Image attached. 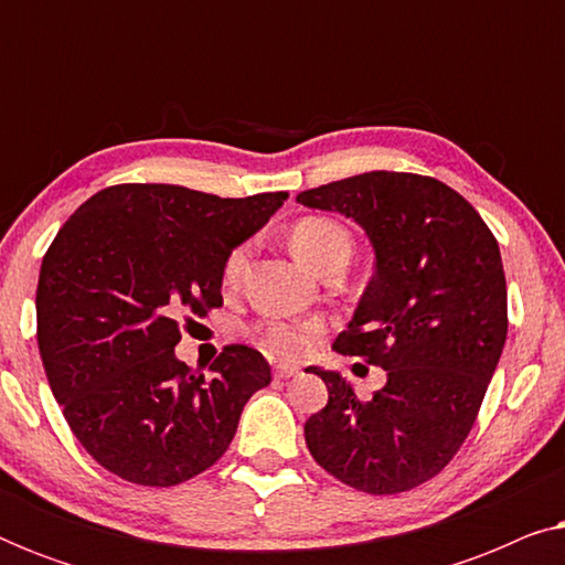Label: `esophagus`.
Returning a JSON list of instances; mask_svg holds the SVG:
<instances>
[{
	"label": "esophagus",
	"instance_id": "1",
	"mask_svg": "<svg viewBox=\"0 0 565 565\" xmlns=\"http://www.w3.org/2000/svg\"><path fill=\"white\" fill-rule=\"evenodd\" d=\"M298 365H292V362H280V365L275 367V377H292L298 375Z\"/></svg>",
	"mask_w": 565,
	"mask_h": 565
}]
</instances>
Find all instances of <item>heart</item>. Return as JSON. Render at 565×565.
Wrapping results in <instances>:
<instances>
[{
    "mask_svg": "<svg viewBox=\"0 0 565 565\" xmlns=\"http://www.w3.org/2000/svg\"><path fill=\"white\" fill-rule=\"evenodd\" d=\"M350 234L331 218H319V215H308L300 218L290 231V249L298 262H303L308 269H319L323 262L331 257L350 259ZM246 262H249V249L236 246L223 262V282L236 285L238 277L244 275ZM316 327L311 323H290V321H269L257 331V342L265 352L275 358H300L311 344Z\"/></svg>",
    "mask_w": 565,
    "mask_h": 565,
    "instance_id": "heart-1",
    "label": "heart"
}]
</instances>
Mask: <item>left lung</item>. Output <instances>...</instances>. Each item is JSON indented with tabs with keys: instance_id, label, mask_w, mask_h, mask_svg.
<instances>
[{
	"instance_id": "obj_1",
	"label": "left lung",
	"mask_w": 565,
	"mask_h": 565,
	"mask_svg": "<svg viewBox=\"0 0 565 565\" xmlns=\"http://www.w3.org/2000/svg\"><path fill=\"white\" fill-rule=\"evenodd\" d=\"M365 231L375 275L334 350L383 367L360 401L334 370L329 404L306 422L313 460L367 493H401L435 478L466 443L507 342L499 244L476 207L435 177L365 172L296 198Z\"/></svg>"
}]
</instances>
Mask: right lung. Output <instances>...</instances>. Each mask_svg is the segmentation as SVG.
Returning <instances> with one entry per match:
<instances>
[{
    "instance_id": "add662e5",
    "label": "right lung",
    "mask_w": 565,
    "mask_h": 565,
    "mask_svg": "<svg viewBox=\"0 0 565 565\" xmlns=\"http://www.w3.org/2000/svg\"><path fill=\"white\" fill-rule=\"evenodd\" d=\"M288 192L218 198L115 184L74 211L43 257L38 347L84 450L141 486H177L228 450L267 360L231 344L213 377L177 360L180 321L223 306V262Z\"/></svg>"
}]
</instances>
